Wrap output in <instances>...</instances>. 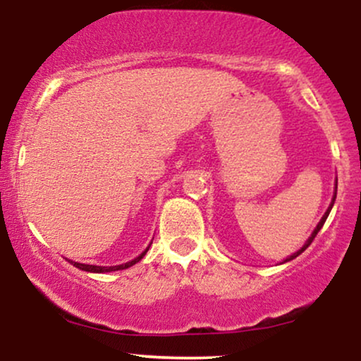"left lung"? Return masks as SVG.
Returning <instances> with one entry per match:
<instances>
[{"instance_id":"obj_1","label":"left lung","mask_w":361,"mask_h":361,"mask_svg":"<svg viewBox=\"0 0 361 361\" xmlns=\"http://www.w3.org/2000/svg\"><path fill=\"white\" fill-rule=\"evenodd\" d=\"M336 190H338V180H336V184H334V196H333V201H331V204H329V207H328V209H326V213H324V216H323V218H321V221H319V223H317V226L314 228V231H312V235H311V236H309V238H307V241H306V243H304V247H302V248H300V250H298V252H295V253H292V255H290L289 258H286V260H283V262H282V264H286V262H290V260H294V258H295V257H299V255H300V253H302V252H304V250H306V248L309 247V245H311V243H312V240H314V238H316L317 231H319V230H321V228H323V224L326 223V219H328V216H329V213H331V207H333V204H334V199H336Z\"/></svg>"}]
</instances>
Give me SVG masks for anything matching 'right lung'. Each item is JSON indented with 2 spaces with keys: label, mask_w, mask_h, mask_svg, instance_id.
<instances>
[{
  "label": "right lung",
  "mask_w": 361,
  "mask_h": 361,
  "mask_svg": "<svg viewBox=\"0 0 361 361\" xmlns=\"http://www.w3.org/2000/svg\"><path fill=\"white\" fill-rule=\"evenodd\" d=\"M148 248H150V247H148ZM148 248L145 250V252H142V253H140V255H138L137 258H133V260H131V262H126V264H123V265H114V267H97V265L79 264V262H72V260H69V262H71V264L74 265V267H78V269L84 270V272H92V274L114 272V270H125V269H128V267H131V265H135V264H137V262H140V260H142L143 257H145V253L148 252Z\"/></svg>",
  "instance_id": "obj_1"
}]
</instances>
